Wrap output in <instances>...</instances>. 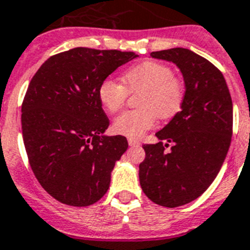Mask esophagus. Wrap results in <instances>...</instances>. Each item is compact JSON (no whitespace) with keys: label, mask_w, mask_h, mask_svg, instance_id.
I'll list each match as a JSON object with an SVG mask.
<instances>
[{"label":"esophagus","mask_w":250,"mask_h":250,"mask_svg":"<svg viewBox=\"0 0 250 250\" xmlns=\"http://www.w3.org/2000/svg\"><path fill=\"white\" fill-rule=\"evenodd\" d=\"M128 145L129 146H140V141L133 137H128Z\"/></svg>","instance_id":"1"}]
</instances>
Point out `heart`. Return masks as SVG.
Wrapping results in <instances>:
<instances>
[{"label":"heart","instance_id":"obj_1","mask_svg":"<svg viewBox=\"0 0 250 250\" xmlns=\"http://www.w3.org/2000/svg\"><path fill=\"white\" fill-rule=\"evenodd\" d=\"M123 85L113 79L102 81L98 98L109 113H117L125 105L128 91H142L138 99L141 109L127 110L113 122V131L128 137H140L152 128L156 118H171L182 108L184 85L174 77L170 67L159 62H144L125 71Z\"/></svg>","mask_w":250,"mask_h":250}]
</instances>
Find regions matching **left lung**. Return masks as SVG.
Listing matches in <instances>:
<instances>
[{
  "mask_svg": "<svg viewBox=\"0 0 250 250\" xmlns=\"http://www.w3.org/2000/svg\"><path fill=\"white\" fill-rule=\"evenodd\" d=\"M150 57L173 62L186 85L180 112L156 132L160 142L144 145L138 170L145 194L173 208L198 198L219 174L231 142L232 102L222 73L192 50L171 48Z\"/></svg>",
  "mask_w": 250,
  "mask_h": 250,
  "instance_id": "obj_1",
  "label": "left lung"
}]
</instances>
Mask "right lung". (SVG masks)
<instances>
[{
	"label": "right lung",
	"mask_w": 250,
	"mask_h": 250,
	"mask_svg": "<svg viewBox=\"0 0 250 250\" xmlns=\"http://www.w3.org/2000/svg\"><path fill=\"white\" fill-rule=\"evenodd\" d=\"M137 57L73 48L48 58L31 79L21 106L25 150L38 182L60 202L90 206L109 189L113 167L128 142L125 136L104 135L109 119L98 89Z\"/></svg>",
	"instance_id": "obj_1"
}]
</instances>
